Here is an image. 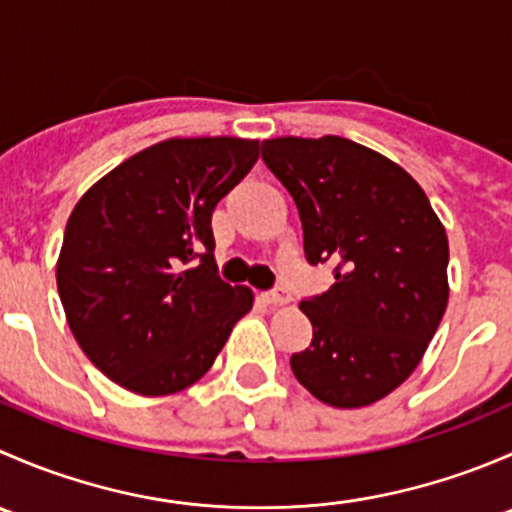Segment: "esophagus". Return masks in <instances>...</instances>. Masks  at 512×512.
I'll return each instance as SVG.
<instances>
[{
  "label": "esophagus",
  "mask_w": 512,
  "mask_h": 512,
  "mask_svg": "<svg viewBox=\"0 0 512 512\" xmlns=\"http://www.w3.org/2000/svg\"><path fill=\"white\" fill-rule=\"evenodd\" d=\"M265 299L270 304H275V307H285V304H289V299H292V297H289V292L285 287H277V289H272V292H267Z\"/></svg>",
  "instance_id": "34e87169"
}]
</instances>
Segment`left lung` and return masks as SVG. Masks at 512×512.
Instances as JSON below:
<instances>
[{
  "label": "left lung",
  "instance_id": "1",
  "mask_svg": "<svg viewBox=\"0 0 512 512\" xmlns=\"http://www.w3.org/2000/svg\"><path fill=\"white\" fill-rule=\"evenodd\" d=\"M262 160L289 190L312 265L334 285L302 299L312 344L294 376L319 401L361 409L404 384L448 304V237L401 165L342 136L270 138Z\"/></svg>",
  "mask_w": 512,
  "mask_h": 512
}]
</instances>
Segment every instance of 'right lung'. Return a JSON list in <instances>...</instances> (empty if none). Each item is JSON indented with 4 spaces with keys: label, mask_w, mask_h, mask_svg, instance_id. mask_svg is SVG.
<instances>
[{
    "label": "right lung",
    "mask_w": 512,
    "mask_h": 512,
    "mask_svg": "<svg viewBox=\"0 0 512 512\" xmlns=\"http://www.w3.org/2000/svg\"><path fill=\"white\" fill-rule=\"evenodd\" d=\"M260 141L168 138L91 185L56 262L66 322L98 371L141 396L193 386L213 366L250 287L215 267L210 218L250 173Z\"/></svg>",
    "instance_id": "obj_1"
}]
</instances>
